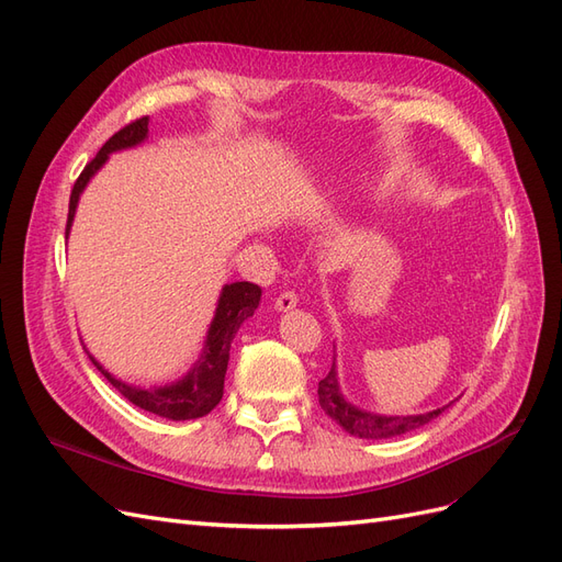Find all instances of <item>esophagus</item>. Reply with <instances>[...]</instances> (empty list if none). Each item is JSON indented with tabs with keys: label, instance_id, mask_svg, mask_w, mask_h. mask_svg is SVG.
Returning a JSON list of instances; mask_svg holds the SVG:
<instances>
[{
	"label": "esophagus",
	"instance_id": "34e87169",
	"mask_svg": "<svg viewBox=\"0 0 562 562\" xmlns=\"http://www.w3.org/2000/svg\"><path fill=\"white\" fill-rule=\"evenodd\" d=\"M293 307H297V295L293 291H285L274 300V310L277 312H291Z\"/></svg>",
	"mask_w": 562,
	"mask_h": 562
}]
</instances>
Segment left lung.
Masks as SVG:
<instances>
[{
	"instance_id": "1",
	"label": "left lung",
	"mask_w": 562,
	"mask_h": 562,
	"mask_svg": "<svg viewBox=\"0 0 562 562\" xmlns=\"http://www.w3.org/2000/svg\"><path fill=\"white\" fill-rule=\"evenodd\" d=\"M318 403L323 411H326V415L330 419H335L347 434L368 438V440L394 438V436H401L407 431H415V429L424 427V424L436 419L440 413H446L452 405V403H448L443 407H438V411L422 413V415H407V417H386V415L361 411V407L349 403L342 394V389H339L335 359H333V368L328 375L318 382Z\"/></svg>"
}]
</instances>
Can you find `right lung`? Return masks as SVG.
I'll list each match as a JSON object with an SVG mask.
<instances>
[{
    "mask_svg": "<svg viewBox=\"0 0 562 562\" xmlns=\"http://www.w3.org/2000/svg\"><path fill=\"white\" fill-rule=\"evenodd\" d=\"M149 119H135L128 126H124L122 131H116L112 138L100 147V151L95 155V159L91 164H87L81 176L77 178L72 194H70V213H67V229L65 236L70 234L72 220H75V211L79 196L83 192V187L89 184V180L103 168V164L108 161V157L112 151L119 149H128L147 140V128ZM260 285L248 283V281H236V283H227L220 293L217 307H215V316L211 321V328L206 333V342H203V349L199 353V359L192 363L190 372L184 378L171 382V384H161V386H138V384H128L124 380L114 378L112 372H108L103 366H100L93 356L89 353V359L93 361V366L103 372L105 380L122 394L124 398H128L133 405L143 407V411L157 415V417H166L173 422H184V419H196L209 415L213 407L223 398V389H225V372H227V363H229V349H232V339L236 335V330L241 328V323L246 318H250L258 310L260 304Z\"/></svg>",
    "mask_w": 562,
    "mask_h": 562,
    "instance_id": "obj_1",
    "label": "right lung"
}]
</instances>
